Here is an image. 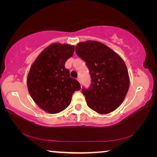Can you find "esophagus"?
<instances>
[{"label":"esophagus","mask_w":157,"mask_h":157,"mask_svg":"<svg viewBox=\"0 0 157 157\" xmlns=\"http://www.w3.org/2000/svg\"><path fill=\"white\" fill-rule=\"evenodd\" d=\"M77 79H78V81L79 82V83L81 84V79H80V78H79V77H78V78H77Z\"/></svg>","instance_id":"obj_1"}]
</instances>
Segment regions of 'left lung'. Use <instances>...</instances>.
Listing matches in <instances>:
<instances>
[{
	"label": "left lung",
	"instance_id": "obj_1",
	"mask_svg": "<svg viewBox=\"0 0 157 157\" xmlns=\"http://www.w3.org/2000/svg\"><path fill=\"white\" fill-rule=\"evenodd\" d=\"M78 56L86 62L91 78V86L82 89L87 105L97 113L116 110L125 98L129 77L123 59L104 44L80 42L75 46Z\"/></svg>",
	"mask_w": 157,
	"mask_h": 157
}]
</instances>
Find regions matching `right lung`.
<instances>
[{
    "label": "right lung",
    "instance_id": "obj_1",
    "mask_svg": "<svg viewBox=\"0 0 157 157\" xmlns=\"http://www.w3.org/2000/svg\"><path fill=\"white\" fill-rule=\"evenodd\" d=\"M74 50L75 46L69 44H50L39 55L29 71V94L48 113L55 114L64 110L70 105L74 92L81 89L64 66Z\"/></svg>",
    "mask_w": 157,
    "mask_h": 157
}]
</instances>
